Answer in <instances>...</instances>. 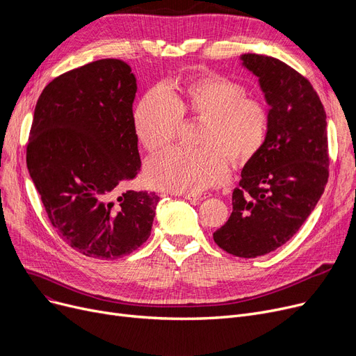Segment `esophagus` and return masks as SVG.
Segmentation results:
<instances>
[{"instance_id":"34e87169","label":"esophagus","mask_w":356,"mask_h":356,"mask_svg":"<svg viewBox=\"0 0 356 356\" xmlns=\"http://www.w3.org/2000/svg\"><path fill=\"white\" fill-rule=\"evenodd\" d=\"M180 196H183L186 200H189V202L193 203V204H197V203H200L202 200L209 197V195H180Z\"/></svg>"}]
</instances>
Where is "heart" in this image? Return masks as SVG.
<instances>
[{
	"mask_svg": "<svg viewBox=\"0 0 356 356\" xmlns=\"http://www.w3.org/2000/svg\"><path fill=\"white\" fill-rule=\"evenodd\" d=\"M183 117L204 121L202 149L175 148L149 160L145 180L157 189L199 193L228 180L235 165L252 161L266 145L270 112L248 97V88L220 74H202L167 88L149 89L134 111V131L148 153L170 145Z\"/></svg>",
	"mask_w": 356,
	"mask_h": 356,
	"instance_id": "heart-1",
	"label": "heart"
}]
</instances>
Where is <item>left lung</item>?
Masks as SVG:
<instances>
[{"instance_id": "8db88e82", "label": "left lung", "mask_w": 356, "mask_h": 356, "mask_svg": "<svg viewBox=\"0 0 356 356\" xmlns=\"http://www.w3.org/2000/svg\"><path fill=\"white\" fill-rule=\"evenodd\" d=\"M270 105L266 145L242 168L232 213L213 232L223 251L241 258L266 255L300 229L329 177L326 112L312 83L284 62L241 56Z\"/></svg>"}]
</instances>
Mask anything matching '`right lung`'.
I'll return each mask as SVG.
<instances>
[{"label": "right lung", "instance_id": "add662e5", "mask_svg": "<svg viewBox=\"0 0 356 356\" xmlns=\"http://www.w3.org/2000/svg\"><path fill=\"white\" fill-rule=\"evenodd\" d=\"M136 92L125 62L101 59L54 78L35 104L27 168L53 228L86 257L128 255L152 234L160 197L124 191L141 167Z\"/></svg>", "mask_w": 356, "mask_h": 356}]
</instances>
